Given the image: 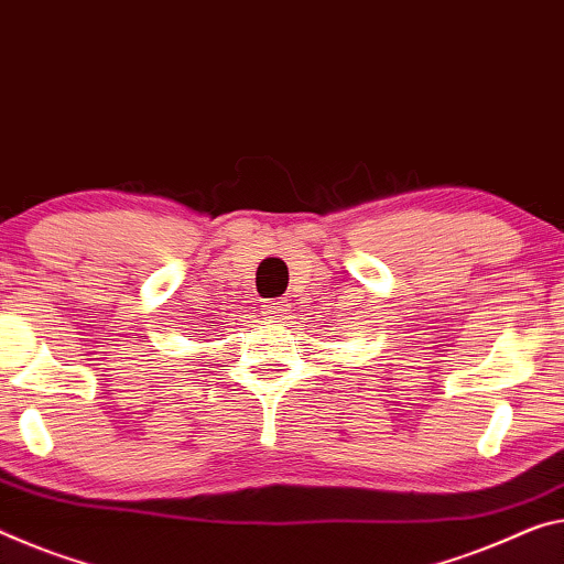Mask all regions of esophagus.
<instances>
[{
  "instance_id": "34e87169",
  "label": "esophagus",
  "mask_w": 564,
  "mask_h": 564,
  "mask_svg": "<svg viewBox=\"0 0 564 564\" xmlns=\"http://www.w3.org/2000/svg\"><path fill=\"white\" fill-rule=\"evenodd\" d=\"M262 315L270 317L272 323H282L284 315H288V305L280 300H272V302H267V305H262Z\"/></svg>"
}]
</instances>
